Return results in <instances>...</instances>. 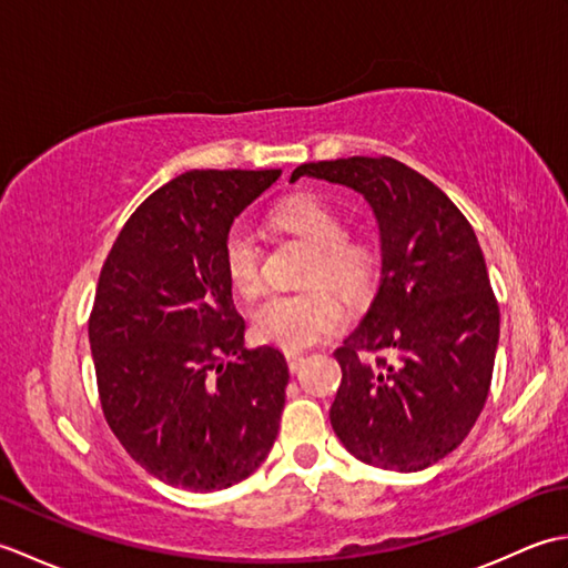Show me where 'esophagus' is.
<instances>
[{
    "label": "esophagus",
    "instance_id": "esophagus-1",
    "mask_svg": "<svg viewBox=\"0 0 568 568\" xmlns=\"http://www.w3.org/2000/svg\"><path fill=\"white\" fill-rule=\"evenodd\" d=\"M285 361H287V368H291V371L295 373L300 366H303L305 356H303V354H287V356H285Z\"/></svg>",
    "mask_w": 568,
    "mask_h": 568
}]
</instances>
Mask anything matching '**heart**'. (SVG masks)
<instances>
[{
    "mask_svg": "<svg viewBox=\"0 0 568 568\" xmlns=\"http://www.w3.org/2000/svg\"><path fill=\"white\" fill-rule=\"evenodd\" d=\"M271 224L312 248L305 265L303 285L307 291L273 295L253 312V336L283 352H305L346 324L342 300L328 291L361 300L371 293L378 271V251L373 241L344 232V220L336 207L312 192H300L275 204ZM222 263L229 285L239 295L253 297L263 285L261 248L244 226H234L224 236Z\"/></svg>",
    "mask_w": 568,
    "mask_h": 568,
    "instance_id": "heart-1",
    "label": "heart"
}]
</instances>
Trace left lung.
<instances>
[{
    "label": "left lung",
    "mask_w": 568,
    "mask_h": 568,
    "mask_svg": "<svg viewBox=\"0 0 568 568\" xmlns=\"http://www.w3.org/2000/svg\"><path fill=\"white\" fill-rule=\"evenodd\" d=\"M366 197L381 232V285L334 352L342 385L329 409L336 437L361 462L422 470L452 454L490 390L500 310L474 226L405 163L354 155L297 165Z\"/></svg>",
    "instance_id": "obj_1"
}]
</instances>
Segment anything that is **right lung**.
<instances>
[{"instance_id": "add662e5", "label": "right lung", "mask_w": 568, "mask_h": 568, "mask_svg": "<svg viewBox=\"0 0 568 568\" xmlns=\"http://www.w3.org/2000/svg\"><path fill=\"white\" fill-rule=\"evenodd\" d=\"M281 171H190L129 216L106 256L90 348L106 425L163 484L222 490L277 437L285 356L246 348L222 244Z\"/></svg>"}]
</instances>
